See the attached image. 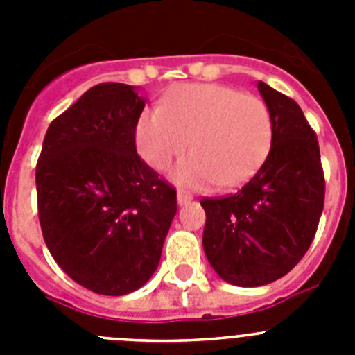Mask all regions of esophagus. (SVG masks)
I'll return each mask as SVG.
<instances>
[{
  "instance_id": "esophagus-1",
  "label": "esophagus",
  "mask_w": 355,
  "mask_h": 355,
  "mask_svg": "<svg viewBox=\"0 0 355 355\" xmlns=\"http://www.w3.org/2000/svg\"><path fill=\"white\" fill-rule=\"evenodd\" d=\"M190 200H192V196H190V193L184 192V190H180V192H178V202H180V205H187Z\"/></svg>"
}]
</instances>
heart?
<instances>
[{
    "instance_id": "b5f03b06",
    "label": "heart",
    "mask_w": 355,
    "mask_h": 355,
    "mask_svg": "<svg viewBox=\"0 0 355 355\" xmlns=\"http://www.w3.org/2000/svg\"><path fill=\"white\" fill-rule=\"evenodd\" d=\"M174 180L190 187L234 188L249 181L272 146V119L261 97L224 85H181L137 126L147 165L163 171L183 155Z\"/></svg>"
}]
</instances>
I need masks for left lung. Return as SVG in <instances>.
I'll return each mask as SVG.
<instances>
[{"instance_id": "8db88e82", "label": "left lung", "mask_w": 355, "mask_h": 355, "mask_svg": "<svg viewBox=\"0 0 355 355\" xmlns=\"http://www.w3.org/2000/svg\"><path fill=\"white\" fill-rule=\"evenodd\" d=\"M258 90L272 119L268 156L236 193L200 199L209 265L245 288L274 283L304 258L325 199L318 139L300 106L263 81Z\"/></svg>"}]
</instances>
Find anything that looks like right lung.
Returning <instances> with one entry per match:
<instances>
[{"mask_svg":"<svg viewBox=\"0 0 355 355\" xmlns=\"http://www.w3.org/2000/svg\"><path fill=\"white\" fill-rule=\"evenodd\" d=\"M144 106L130 85H96L49 124L37 162L44 241L94 293L142 288L178 211L175 188L137 155Z\"/></svg>","mask_w":355,"mask_h":355,"instance_id":"1","label":"right lung"}]
</instances>
